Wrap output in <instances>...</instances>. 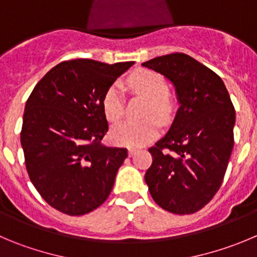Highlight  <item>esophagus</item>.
Returning <instances> with one entry per match:
<instances>
[{"label":"esophagus","mask_w":257,"mask_h":257,"mask_svg":"<svg viewBox=\"0 0 257 257\" xmlns=\"http://www.w3.org/2000/svg\"><path fill=\"white\" fill-rule=\"evenodd\" d=\"M137 153V150L136 148H129L128 150V155H129V157H133L134 155H136Z\"/></svg>","instance_id":"esophagus-1"}]
</instances>
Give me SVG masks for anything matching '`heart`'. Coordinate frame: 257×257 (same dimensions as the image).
<instances>
[{
	"mask_svg": "<svg viewBox=\"0 0 257 257\" xmlns=\"http://www.w3.org/2000/svg\"><path fill=\"white\" fill-rule=\"evenodd\" d=\"M132 90L148 100L145 116H155L165 120L170 114V101L167 99L169 86L161 74L156 72L137 71L128 78ZM102 107L106 117L111 121L119 120L124 112L123 91L117 85L107 88L102 99ZM160 132V124L155 119L143 121H123L112 126L110 138L117 146L138 148L155 140Z\"/></svg>",
	"mask_w": 257,
	"mask_h": 257,
	"instance_id": "1",
	"label": "heart"
}]
</instances>
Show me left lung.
<instances>
[{
	"label": "left lung",
	"instance_id": "obj_1",
	"mask_svg": "<svg viewBox=\"0 0 257 257\" xmlns=\"http://www.w3.org/2000/svg\"><path fill=\"white\" fill-rule=\"evenodd\" d=\"M175 87L179 102L169 132L150 148L145 175L151 196L175 214H191L219 190L233 150L236 111L217 73L184 53L142 63Z\"/></svg>",
	"mask_w": 257,
	"mask_h": 257
}]
</instances>
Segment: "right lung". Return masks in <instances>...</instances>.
<instances>
[{
  "instance_id": "obj_1",
  "label": "right lung",
  "mask_w": 257,
  "mask_h": 257,
  "mask_svg": "<svg viewBox=\"0 0 257 257\" xmlns=\"http://www.w3.org/2000/svg\"><path fill=\"white\" fill-rule=\"evenodd\" d=\"M133 62L73 59L53 67L29 96L20 141L31 183L68 215L92 212L114 186L125 148L106 147L102 99Z\"/></svg>"
}]
</instances>
